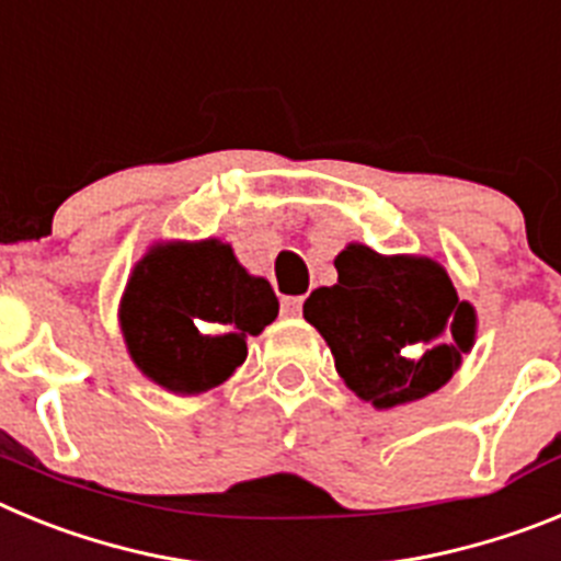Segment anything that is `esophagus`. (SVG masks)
<instances>
[{"instance_id":"1","label":"esophagus","mask_w":561,"mask_h":561,"mask_svg":"<svg viewBox=\"0 0 561 561\" xmlns=\"http://www.w3.org/2000/svg\"><path fill=\"white\" fill-rule=\"evenodd\" d=\"M300 311H304V297H300V295L284 297V300H280V314L297 317V314H300Z\"/></svg>"}]
</instances>
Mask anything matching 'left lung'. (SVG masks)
<instances>
[{
  "instance_id": "obj_1",
  "label": "left lung",
  "mask_w": 561,
  "mask_h": 561,
  "mask_svg": "<svg viewBox=\"0 0 561 561\" xmlns=\"http://www.w3.org/2000/svg\"><path fill=\"white\" fill-rule=\"evenodd\" d=\"M336 284L314 289L304 317L329 342L336 374L359 399L388 410L435 393L472 348L474 309L430 257H385L351 244Z\"/></svg>"
}]
</instances>
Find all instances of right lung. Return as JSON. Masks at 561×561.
Segmentation results:
<instances>
[{
    "mask_svg": "<svg viewBox=\"0 0 561 561\" xmlns=\"http://www.w3.org/2000/svg\"><path fill=\"white\" fill-rule=\"evenodd\" d=\"M277 317L264 277L247 275L216 238L153 247L123 295L121 325L131 359L171 393L193 396L230 379L247 336Z\"/></svg>",
    "mask_w": 561,
    "mask_h": 561,
    "instance_id": "obj_1",
    "label": "right lung"
}]
</instances>
